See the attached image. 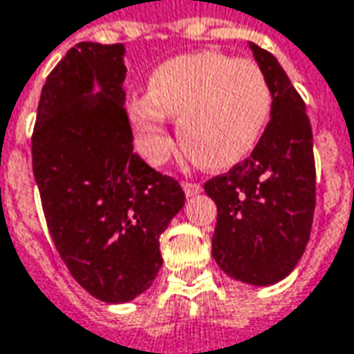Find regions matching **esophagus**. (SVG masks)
<instances>
[{"instance_id": "esophagus-1", "label": "esophagus", "mask_w": 354, "mask_h": 354, "mask_svg": "<svg viewBox=\"0 0 354 354\" xmlns=\"http://www.w3.org/2000/svg\"><path fill=\"white\" fill-rule=\"evenodd\" d=\"M201 189H203V187H201L199 183H195V181H183V191H185L187 197L201 193Z\"/></svg>"}]
</instances>
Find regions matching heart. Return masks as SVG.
<instances>
[{
    "label": "heart",
    "mask_w": 354,
    "mask_h": 354,
    "mask_svg": "<svg viewBox=\"0 0 354 354\" xmlns=\"http://www.w3.org/2000/svg\"><path fill=\"white\" fill-rule=\"evenodd\" d=\"M272 113V90L258 64L217 52L177 56L149 78V96L131 102L140 153L163 163L175 140L167 116L179 118V135L191 157L209 169L248 157Z\"/></svg>",
    "instance_id": "1"
}]
</instances>
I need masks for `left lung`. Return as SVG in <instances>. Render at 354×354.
I'll use <instances>...</instances> for the list:
<instances>
[{"label":"left lung","instance_id":"1","mask_svg":"<svg viewBox=\"0 0 354 354\" xmlns=\"http://www.w3.org/2000/svg\"><path fill=\"white\" fill-rule=\"evenodd\" d=\"M272 90V116L252 155L205 181L217 205L212 254L232 278L268 286L302 258L313 230L316 169L313 127L288 74L250 41Z\"/></svg>","mask_w":354,"mask_h":354}]
</instances>
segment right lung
Instances as JSON below:
<instances>
[{"instance_id": "obj_1", "label": "right lung", "mask_w": 354, "mask_h": 354, "mask_svg": "<svg viewBox=\"0 0 354 354\" xmlns=\"http://www.w3.org/2000/svg\"><path fill=\"white\" fill-rule=\"evenodd\" d=\"M122 54V44L70 48L46 78L32 133L34 177L54 245L72 278L111 304L153 284L163 264L159 238L185 203L177 179L133 153Z\"/></svg>"}]
</instances>
